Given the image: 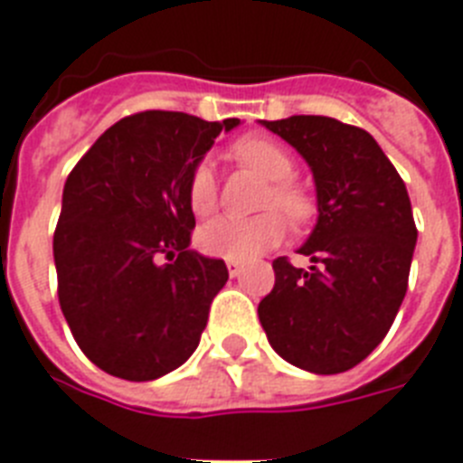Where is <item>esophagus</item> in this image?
<instances>
[{"instance_id": "obj_1", "label": "esophagus", "mask_w": 463, "mask_h": 463, "mask_svg": "<svg viewBox=\"0 0 463 463\" xmlns=\"http://www.w3.org/2000/svg\"><path fill=\"white\" fill-rule=\"evenodd\" d=\"M227 269L229 277H239L243 272V262H239V260H227Z\"/></svg>"}]
</instances>
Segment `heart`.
<instances>
[{"instance_id":"b5f03b06","label":"heart","mask_w":463,"mask_h":463,"mask_svg":"<svg viewBox=\"0 0 463 463\" xmlns=\"http://www.w3.org/2000/svg\"><path fill=\"white\" fill-rule=\"evenodd\" d=\"M234 158L241 165L250 167L272 182L265 194V208H281L293 222H305L312 215V201L300 186H296L288 179L293 177V158L284 148L262 137H246L236 141L232 148ZM186 198L189 208L198 217L210 215L217 205V184L215 172L208 160L198 163L189 177L186 186ZM286 236V220L277 210H267L262 215L241 217L220 215L210 220L208 224L198 229V248L205 255L224 260H250L255 255L265 253Z\"/></svg>"}]
</instances>
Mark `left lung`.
<instances>
[{
	"mask_svg": "<svg viewBox=\"0 0 463 463\" xmlns=\"http://www.w3.org/2000/svg\"><path fill=\"white\" fill-rule=\"evenodd\" d=\"M312 170L317 224L298 253L277 258L258 305L267 341L288 364L341 373L383 341L407 293L416 224L402 177L369 132L326 116L260 120Z\"/></svg>",
	"mask_w": 463,
	"mask_h": 463,
	"instance_id": "8db88e82",
	"label": "left lung"
}]
</instances>
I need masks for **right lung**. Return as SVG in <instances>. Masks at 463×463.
I'll use <instances>...</instances> for the list:
<instances>
[{
	"label": "right lung",
	"mask_w": 463,
	"mask_h": 463,
	"mask_svg": "<svg viewBox=\"0 0 463 463\" xmlns=\"http://www.w3.org/2000/svg\"><path fill=\"white\" fill-rule=\"evenodd\" d=\"M239 125L144 110L106 129L68 175L53 234L59 303L80 350L110 376L154 381L198 347L229 272L189 250L186 186L215 137Z\"/></svg>",
	"instance_id": "right-lung-1"
}]
</instances>
